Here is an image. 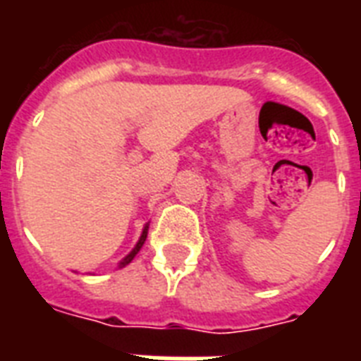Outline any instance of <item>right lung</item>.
Listing matches in <instances>:
<instances>
[{
    "instance_id": "1",
    "label": "right lung",
    "mask_w": 361,
    "mask_h": 361,
    "mask_svg": "<svg viewBox=\"0 0 361 361\" xmlns=\"http://www.w3.org/2000/svg\"><path fill=\"white\" fill-rule=\"evenodd\" d=\"M146 236H147V226H146V228H144V232H142L140 240H138V243H136L135 249H133V251H130L129 255H127V257H125L123 260H121V262H120V268H123V266H127V264H129L130 260H133V258L136 257V252L140 251V247L144 245V241H146Z\"/></svg>"
}]
</instances>
